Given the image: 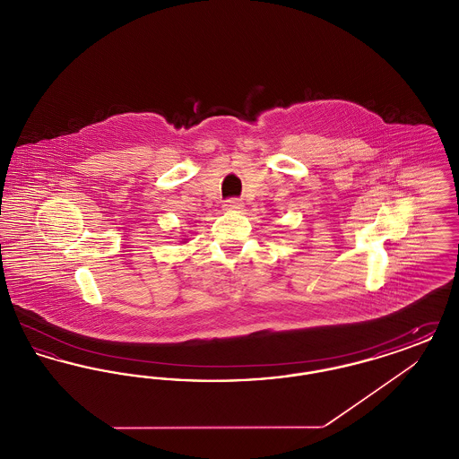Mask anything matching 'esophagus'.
Segmentation results:
<instances>
[{
    "label": "esophagus",
    "mask_w": 459,
    "mask_h": 459,
    "mask_svg": "<svg viewBox=\"0 0 459 459\" xmlns=\"http://www.w3.org/2000/svg\"><path fill=\"white\" fill-rule=\"evenodd\" d=\"M242 203H240L239 199H227L225 203H223V210L225 212H240L242 210Z\"/></svg>",
    "instance_id": "1"
}]
</instances>
